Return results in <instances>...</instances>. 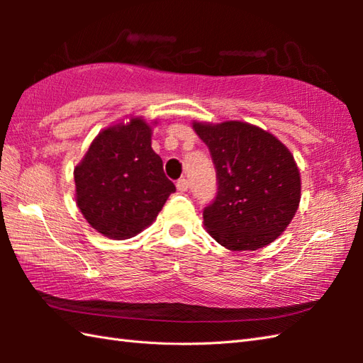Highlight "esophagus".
<instances>
[{"mask_svg": "<svg viewBox=\"0 0 363 363\" xmlns=\"http://www.w3.org/2000/svg\"><path fill=\"white\" fill-rule=\"evenodd\" d=\"M189 187H190V184L186 179V177H181V179H177V182H176V189L177 190H179V191H187Z\"/></svg>", "mask_w": 363, "mask_h": 363, "instance_id": "esophagus-1", "label": "esophagus"}]
</instances>
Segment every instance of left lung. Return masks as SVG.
I'll return each instance as SVG.
<instances>
[{"mask_svg":"<svg viewBox=\"0 0 363 363\" xmlns=\"http://www.w3.org/2000/svg\"><path fill=\"white\" fill-rule=\"evenodd\" d=\"M217 172L218 191L203 212L204 226L230 251L264 248L295 217L301 176L291 152L250 123H194Z\"/></svg>","mask_w":363,"mask_h":363,"instance_id":"8db88e82","label":"left lung"}]
</instances>
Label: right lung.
Returning a JSON list of instances; mask_svg holds the SVG:
<instances>
[{
	"instance_id": "obj_1",
	"label": "right lung",
	"mask_w": 363,
	"mask_h": 363,
	"mask_svg": "<svg viewBox=\"0 0 363 363\" xmlns=\"http://www.w3.org/2000/svg\"><path fill=\"white\" fill-rule=\"evenodd\" d=\"M74 184L84 218L115 240L148 228L176 191L151 148V126L138 117L96 135L74 168Z\"/></svg>"
}]
</instances>
